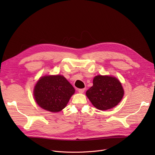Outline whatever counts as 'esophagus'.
I'll use <instances>...</instances> for the list:
<instances>
[{"instance_id": "1", "label": "esophagus", "mask_w": 155, "mask_h": 155, "mask_svg": "<svg viewBox=\"0 0 155 155\" xmlns=\"http://www.w3.org/2000/svg\"><path fill=\"white\" fill-rule=\"evenodd\" d=\"M78 91L79 93H84L85 92V88H79Z\"/></svg>"}]
</instances>
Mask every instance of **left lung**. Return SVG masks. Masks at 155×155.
<instances>
[{
    "label": "left lung",
    "mask_w": 155,
    "mask_h": 155,
    "mask_svg": "<svg viewBox=\"0 0 155 155\" xmlns=\"http://www.w3.org/2000/svg\"><path fill=\"white\" fill-rule=\"evenodd\" d=\"M94 106L101 110L113 108L124 95L120 82L115 77L98 75L94 77L93 86L86 92Z\"/></svg>",
    "instance_id": "obj_1"
}]
</instances>
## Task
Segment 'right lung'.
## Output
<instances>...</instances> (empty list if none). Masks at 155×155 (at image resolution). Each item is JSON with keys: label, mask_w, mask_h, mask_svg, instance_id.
<instances>
[{"label": "right lung", "mask_w": 155, "mask_h": 155, "mask_svg": "<svg viewBox=\"0 0 155 155\" xmlns=\"http://www.w3.org/2000/svg\"><path fill=\"white\" fill-rule=\"evenodd\" d=\"M74 93V88L63 76H45L35 85L34 96L41 107L56 112L66 107Z\"/></svg>", "instance_id": "obj_1"}]
</instances>
